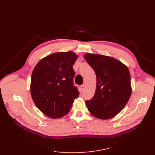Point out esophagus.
Wrapping results in <instances>:
<instances>
[{
  "label": "esophagus",
  "mask_w": 155,
  "mask_h": 155,
  "mask_svg": "<svg viewBox=\"0 0 155 155\" xmlns=\"http://www.w3.org/2000/svg\"><path fill=\"white\" fill-rule=\"evenodd\" d=\"M85 87H86V84H84L83 85H82L80 86V88H81V89H82V91H84V90Z\"/></svg>",
  "instance_id": "1"
}]
</instances>
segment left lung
<instances>
[{
    "mask_svg": "<svg viewBox=\"0 0 155 155\" xmlns=\"http://www.w3.org/2000/svg\"><path fill=\"white\" fill-rule=\"evenodd\" d=\"M84 58L97 77L93 98L85 101L88 111L101 119L116 116L126 106L131 95V76L127 67L105 55L87 53Z\"/></svg>",
    "mask_w": 155,
    "mask_h": 155,
    "instance_id": "8db88e82",
    "label": "left lung"
}]
</instances>
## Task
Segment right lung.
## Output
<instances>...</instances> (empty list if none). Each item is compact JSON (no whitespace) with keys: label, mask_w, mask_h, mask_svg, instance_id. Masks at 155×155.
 <instances>
[{"label":"right lung","mask_w":155,"mask_h":155,"mask_svg":"<svg viewBox=\"0 0 155 155\" xmlns=\"http://www.w3.org/2000/svg\"><path fill=\"white\" fill-rule=\"evenodd\" d=\"M78 56L72 51L54 53L41 60L32 73L31 94L45 115L60 118L68 113L79 96L73 79Z\"/></svg>","instance_id":"obj_1"}]
</instances>
